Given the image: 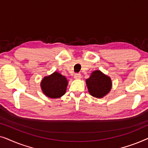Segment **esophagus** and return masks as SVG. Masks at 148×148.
Listing matches in <instances>:
<instances>
[{
    "mask_svg": "<svg viewBox=\"0 0 148 148\" xmlns=\"http://www.w3.org/2000/svg\"><path fill=\"white\" fill-rule=\"evenodd\" d=\"M81 77H82V75H81V74H79V73L75 74L74 78L75 79H81Z\"/></svg>",
    "mask_w": 148,
    "mask_h": 148,
    "instance_id": "obj_1",
    "label": "esophagus"
}]
</instances>
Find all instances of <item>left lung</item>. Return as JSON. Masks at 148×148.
I'll return each instance as SVG.
<instances>
[{
	"label": "left lung",
	"mask_w": 148,
	"mask_h": 148,
	"mask_svg": "<svg viewBox=\"0 0 148 148\" xmlns=\"http://www.w3.org/2000/svg\"><path fill=\"white\" fill-rule=\"evenodd\" d=\"M88 92L95 98H101L108 94L112 88L111 79L100 71H94L86 79Z\"/></svg>",
	"instance_id": "left-lung-1"
}]
</instances>
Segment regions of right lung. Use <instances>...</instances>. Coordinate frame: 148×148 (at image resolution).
I'll list each match as a JSON object with an SVG mask.
<instances>
[{
    "mask_svg": "<svg viewBox=\"0 0 148 148\" xmlns=\"http://www.w3.org/2000/svg\"><path fill=\"white\" fill-rule=\"evenodd\" d=\"M68 85L65 77L58 72L46 76L42 80L40 86L44 94L48 98H58L65 94Z\"/></svg>",
    "mask_w": 148,
    "mask_h": 148,
    "instance_id": "1",
    "label": "right lung"
}]
</instances>
